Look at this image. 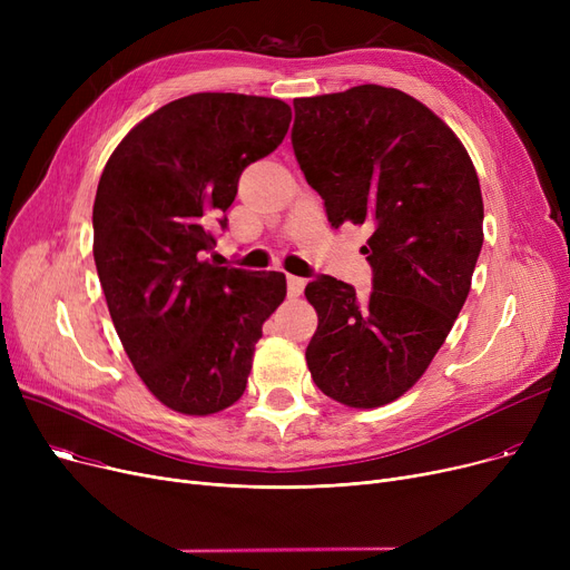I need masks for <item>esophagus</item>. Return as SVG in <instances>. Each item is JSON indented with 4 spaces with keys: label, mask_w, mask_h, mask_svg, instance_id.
I'll list each match as a JSON object with an SVG mask.
<instances>
[{
    "label": "esophagus",
    "mask_w": 570,
    "mask_h": 570,
    "mask_svg": "<svg viewBox=\"0 0 570 570\" xmlns=\"http://www.w3.org/2000/svg\"><path fill=\"white\" fill-rule=\"evenodd\" d=\"M305 279L303 277H295V275H288L286 277V288H288V297H297L303 291H305Z\"/></svg>",
    "instance_id": "1"
}]
</instances>
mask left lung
Masks as SVG:
<instances>
[{"label": "left lung", "instance_id": "8db88e82", "mask_svg": "<svg viewBox=\"0 0 570 570\" xmlns=\"http://www.w3.org/2000/svg\"><path fill=\"white\" fill-rule=\"evenodd\" d=\"M295 159L327 222L367 226L374 288L318 277L305 351L318 391L351 409L402 397L425 374L466 301L483 247V196L462 140L395 87L295 99Z\"/></svg>", "mask_w": 570, "mask_h": 570}]
</instances>
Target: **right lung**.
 Instances as JSON below:
<instances>
[{"label": "right lung", "instance_id": "1", "mask_svg": "<svg viewBox=\"0 0 570 570\" xmlns=\"http://www.w3.org/2000/svg\"><path fill=\"white\" fill-rule=\"evenodd\" d=\"M291 106L198 92L147 115L115 147L95 198V263L115 331L147 391L185 415L243 397L284 273L205 256L243 170L282 145Z\"/></svg>", "mask_w": 570, "mask_h": 570}]
</instances>
